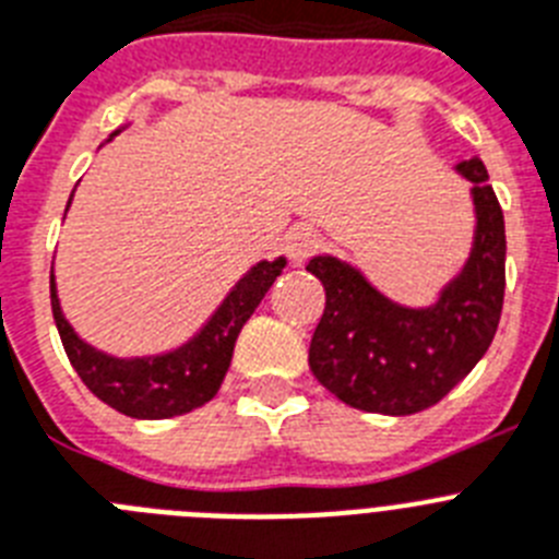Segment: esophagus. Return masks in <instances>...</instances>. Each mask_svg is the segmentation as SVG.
<instances>
[{"label":"esophagus","instance_id":"1","mask_svg":"<svg viewBox=\"0 0 559 559\" xmlns=\"http://www.w3.org/2000/svg\"><path fill=\"white\" fill-rule=\"evenodd\" d=\"M316 247H318V233L312 227H295L287 236V255L289 261H295V264L307 261V258L316 252Z\"/></svg>","mask_w":559,"mask_h":559}]
</instances>
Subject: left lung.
Segmentation results:
<instances>
[{
  "label": "left lung",
  "mask_w": 559,
  "mask_h": 559,
  "mask_svg": "<svg viewBox=\"0 0 559 559\" xmlns=\"http://www.w3.org/2000/svg\"><path fill=\"white\" fill-rule=\"evenodd\" d=\"M454 170L472 181L477 227L466 266L443 287L438 304L401 307L332 255L307 264L326 289L309 369L346 406L378 415L424 412L447 397L489 349L506 289L503 210L480 158Z\"/></svg>",
  "instance_id": "8db88e82"
}]
</instances>
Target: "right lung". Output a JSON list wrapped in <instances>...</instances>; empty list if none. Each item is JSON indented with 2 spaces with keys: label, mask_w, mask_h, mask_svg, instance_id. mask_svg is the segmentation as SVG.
Segmentation results:
<instances>
[{
  "label": "right lung",
  "mask_w": 559,
  "mask_h": 559,
  "mask_svg": "<svg viewBox=\"0 0 559 559\" xmlns=\"http://www.w3.org/2000/svg\"><path fill=\"white\" fill-rule=\"evenodd\" d=\"M284 266H287L284 258L252 266L224 298L222 307L215 309V316L201 326L199 335L156 358H112L84 344L73 326L64 321L53 272H50V307H53V321L64 352L84 386L121 415L139 417V420H162V417L185 415L213 401L233 360L238 332L250 321Z\"/></svg>",
  "instance_id": "add662e5"
}]
</instances>
